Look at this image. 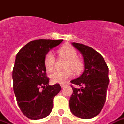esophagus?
Listing matches in <instances>:
<instances>
[{"instance_id": "34e87169", "label": "esophagus", "mask_w": 124, "mask_h": 124, "mask_svg": "<svg viewBox=\"0 0 124 124\" xmlns=\"http://www.w3.org/2000/svg\"><path fill=\"white\" fill-rule=\"evenodd\" d=\"M66 86H67L66 84H61V87H62V88H64V87H65Z\"/></svg>"}]
</instances>
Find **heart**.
Listing matches in <instances>:
<instances>
[{
	"instance_id": "obj_1",
	"label": "heart",
	"mask_w": 124,
	"mask_h": 124,
	"mask_svg": "<svg viewBox=\"0 0 124 124\" xmlns=\"http://www.w3.org/2000/svg\"><path fill=\"white\" fill-rule=\"evenodd\" d=\"M59 55L64 59L67 60L65 65V70L55 71L52 73L50 78L54 83H65L69 78L73 76V71L75 73H79L83 68V63L77 56V52L72 46H63L58 50ZM55 59L51 52H48L44 58V65L48 71H52L54 68Z\"/></svg>"
}]
</instances>
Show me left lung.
Here are the masks:
<instances>
[{"mask_svg":"<svg viewBox=\"0 0 124 124\" xmlns=\"http://www.w3.org/2000/svg\"><path fill=\"white\" fill-rule=\"evenodd\" d=\"M72 45L83 56L85 70L80 77L71 81L81 87L76 89L72 85L70 108L79 118H93L100 113L106 101L110 81L108 68L102 56L94 49L75 42Z\"/></svg>","mask_w":124,"mask_h":124,"instance_id":"1","label":"left lung"}]
</instances>
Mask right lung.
Returning a JSON list of instances; mask_svg holds the SVG:
<instances>
[{
  "mask_svg": "<svg viewBox=\"0 0 124 124\" xmlns=\"http://www.w3.org/2000/svg\"><path fill=\"white\" fill-rule=\"evenodd\" d=\"M63 41H31L17 54L12 74L14 91L20 110L29 119L44 118L52 111L53 99L61 87L58 83L49 85L44 58Z\"/></svg>",
  "mask_w": 124,
  "mask_h": 124,
  "instance_id": "add662e5",
  "label": "right lung"
}]
</instances>
